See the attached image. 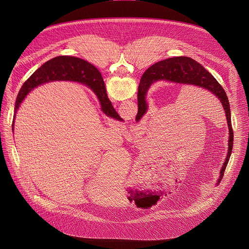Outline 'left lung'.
<instances>
[{"mask_svg":"<svg viewBox=\"0 0 249 249\" xmlns=\"http://www.w3.org/2000/svg\"><path fill=\"white\" fill-rule=\"evenodd\" d=\"M143 77L144 78V79H142ZM162 80L170 83L191 85L203 88L216 95L222 103L229 127V147L228 154L225 162L220 170V177L216 185L220 184L228 162L230 160L233 145V131L231 128V108L225 89L203 66H201L198 62L189 57L180 56L160 61L151 66L141 79L142 85H140L138 89V113L136 116L137 122L140 121V119L146 114L148 110L149 106L146 101V95L149 88L155 82Z\"/></svg>","mask_w":249,"mask_h":249,"instance_id":"obj_1","label":"left lung"}]
</instances>
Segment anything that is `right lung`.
Listing matches in <instances>:
<instances>
[{"instance_id": "right-lung-1", "label": "right lung", "mask_w": 249, "mask_h": 249, "mask_svg": "<svg viewBox=\"0 0 249 249\" xmlns=\"http://www.w3.org/2000/svg\"><path fill=\"white\" fill-rule=\"evenodd\" d=\"M55 81H74L88 86L97 96L101 110L105 115L118 121L123 119L113 108L111 101L106 93L105 85L99 71L89 62L72 56H59L47 61L25 81L22 85L15 105V115L12 124L15 128L16 114L26 95L35 88L42 84Z\"/></svg>"}]
</instances>
